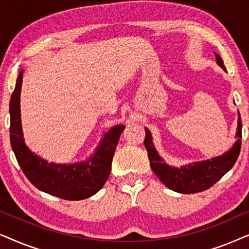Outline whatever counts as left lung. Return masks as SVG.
Instances as JSON below:
<instances>
[{"label":"left lung","instance_id":"8db88e82","mask_svg":"<svg viewBox=\"0 0 249 249\" xmlns=\"http://www.w3.org/2000/svg\"><path fill=\"white\" fill-rule=\"evenodd\" d=\"M216 63L226 70L223 61L220 55L215 54ZM241 118L239 114L238 118V129L237 138L238 141L234 142L233 147L227 152L222 156H217L207 161L194 163L183 166V168H171L165 164L160 158L158 152L155 151L154 145L152 142L151 132L147 128L145 136V147L148 152V159L151 163V168L159 179L164 183L170 189L175 190L180 194H195L203 192L212 187L214 183L219 181L229 170L232 168L236 163L238 156L240 153L241 147Z\"/></svg>","mask_w":249,"mask_h":249}]
</instances>
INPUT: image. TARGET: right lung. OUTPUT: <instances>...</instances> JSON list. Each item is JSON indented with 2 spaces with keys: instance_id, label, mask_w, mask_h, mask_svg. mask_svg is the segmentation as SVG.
Returning a JSON list of instances; mask_svg holds the SVG:
<instances>
[{
  "instance_id": "add662e5",
  "label": "right lung",
  "mask_w": 249,
  "mask_h": 249,
  "mask_svg": "<svg viewBox=\"0 0 249 249\" xmlns=\"http://www.w3.org/2000/svg\"><path fill=\"white\" fill-rule=\"evenodd\" d=\"M23 70L20 71L10 101V141L22 172L36 188L67 200H80L96 194L110 176L112 160L124 125H115L107 132L93 158L85 163L54 164L34 154L25 145L20 122V89Z\"/></svg>"
}]
</instances>
